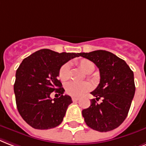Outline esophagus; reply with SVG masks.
<instances>
[{
  "label": "esophagus",
  "instance_id": "esophagus-1",
  "mask_svg": "<svg viewBox=\"0 0 146 146\" xmlns=\"http://www.w3.org/2000/svg\"><path fill=\"white\" fill-rule=\"evenodd\" d=\"M72 100L74 101V102H76V101H78V100H79V98H76V97H72Z\"/></svg>",
  "mask_w": 146,
  "mask_h": 146
}]
</instances>
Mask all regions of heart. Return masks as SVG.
Listing matches in <instances>:
<instances>
[{
  "instance_id": "1",
  "label": "heart",
  "mask_w": 146,
  "mask_h": 146,
  "mask_svg": "<svg viewBox=\"0 0 146 146\" xmlns=\"http://www.w3.org/2000/svg\"><path fill=\"white\" fill-rule=\"evenodd\" d=\"M76 65L86 74H90L93 72L95 68V65L93 62H91L87 58H82L76 62ZM70 65L68 63H65L60 68L58 72V78L62 81H65L70 78ZM65 91L68 94L80 97L85 94L87 91L91 90V85L88 82H74L72 81L65 84Z\"/></svg>"
}]
</instances>
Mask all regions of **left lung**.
Segmentation results:
<instances>
[{
	"label": "left lung",
	"instance_id": "left-lung-1",
	"mask_svg": "<svg viewBox=\"0 0 146 146\" xmlns=\"http://www.w3.org/2000/svg\"><path fill=\"white\" fill-rule=\"evenodd\" d=\"M80 55L93 62L100 71V84L91 92L96 98L91 106L82 110L86 124L98 132L117 128L128 115L135 94L133 72L126 62L105 50L81 52ZM102 98V102L96 101Z\"/></svg>",
	"mask_w": 146,
	"mask_h": 146
}]
</instances>
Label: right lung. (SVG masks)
<instances>
[{"label":"right lung","mask_w":146,"mask_h":146,"mask_svg":"<svg viewBox=\"0 0 146 146\" xmlns=\"http://www.w3.org/2000/svg\"><path fill=\"white\" fill-rule=\"evenodd\" d=\"M79 55L44 48L23 60L16 72L13 90L19 113L33 128L48 129L62 122L72 100L63 95L65 90L57 78L60 68ZM52 92L61 96L52 99Z\"/></svg>","instance_id":"right-lung-1"}]
</instances>
